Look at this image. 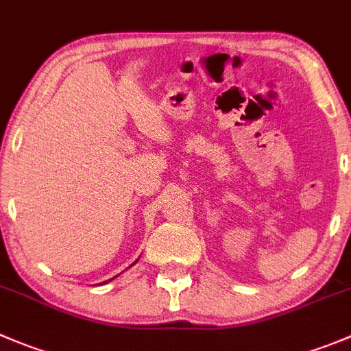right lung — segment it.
I'll use <instances>...</instances> for the list:
<instances>
[{
    "label": "right lung",
    "mask_w": 351,
    "mask_h": 351,
    "mask_svg": "<svg viewBox=\"0 0 351 351\" xmlns=\"http://www.w3.org/2000/svg\"><path fill=\"white\" fill-rule=\"evenodd\" d=\"M135 262H137V261H135ZM135 262H134V264H135Z\"/></svg>",
    "instance_id": "obj_1"
}]
</instances>
